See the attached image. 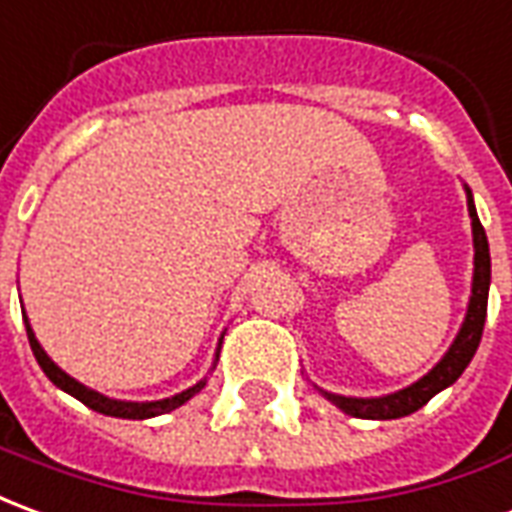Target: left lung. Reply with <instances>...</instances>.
<instances>
[{"instance_id":"obj_1","label":"left lung","mask_w":512,"mask_h":512,"mask_svg":"<svg viewBox=\"0 0 512 512\" xmlns=\"http://www.w3.org/2000/svg\"><path fill=\"white\" fill-rule=\"evenodd\" d=\"M469 215H471V231H474V284H471V300L466 322L460 328L458 339L452 342L449 353L433 366V372H427L419 383H413L408 389L389 394V397H378V400H355V397H339V394H328L325 397L339 405L344 413H350L355 419H400L408 413L419 411L422 405L436 397L438 391L452 386L455 380L463 375V369L477 353L482 339V325H485V314H488V284H491V253H488V237L482 228L474 201L469 192Z\"/></svg>"}]
</instances>
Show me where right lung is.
Returning <instances> with one entry per match:
<instances>
[{
    "label": "right lung",
    "mask_w": 512,
    "mask_h": 512,
    "mask_svg": "<svg viewBox=\"0 0 512 512\" xmlns=\"http://www.w3.org/2000/svg\"><path fill=\"white\" fill-rule=\"evenodd\" d=\"M27 339H30L32 353H35V358H38V364H41V369H43V372H46V378L52 380L57 389L68 391L71 397H76V400H79V402H85L88 408L104 413V416H118V419H151V416H159V413L176 411L179 405H184V402L190 400V397H195L198 391L204 389V380H201V383H195L192 389L181 391V394H176V397H170V400H159V402H121V400H110V397H104V394H99V391L88 389V386L76 383L74 378H68L63 369L54 364L49 355L43 353V347H41V344H38V339H35V333H32L30 322H27Z\"/></svg>",
    "instance_id": "add662e5"
}]
</instances>
